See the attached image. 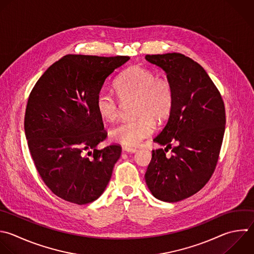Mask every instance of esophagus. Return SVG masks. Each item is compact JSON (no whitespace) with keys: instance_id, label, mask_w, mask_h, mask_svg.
<instances>
[{"instance_id":"esophagus-1","label":"esophagus","mask_w":254,"mask_h":254,"mask_svg":"<svg viewBox=\"0 0 254 254\" xmlns=\"http://www.w3.org/2000/svg\"><path fill=\"white\" fill-rule=\"evenodd\" d=\"M123 151H125V152H127V153H136V152H137V149L129 148V147H124V148H123Z\"/></svg>"}]
</instances>
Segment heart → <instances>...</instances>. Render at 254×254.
I'll return each mask as SVG.
<instances>
[{"mask_svg": "<svg viewBox=\"0 0 254 254\" xmlns=\"http://www.w3.org/2000/svg\"><path fill=\"white\" fill-rule=\"evenodd\" d=\"M116 91L120 98L135 97L134 114L137 116L124 120L111 128L110 139L126 147H135L149 137L155 129V120H164L174 102V89L167 79L143 65H133L117 79ZM98 115L106 121L114 120L119 113L118 102L113 92L102 87L95 97Z\"/></svg>", "mask_w": 254, "mask_h": 254, "instance_id": "b5f03b06", "label": "heart"}]
</instances>
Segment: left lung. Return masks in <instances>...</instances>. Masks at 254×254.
Masks as SVG:
<instances>
[{
  "instance_id": "obj_1",
  "label": "left lung",
  "mask_w": 254,
  "mask_h": 254,
  "mask_svg": "<svg viewBox=\"0 0 254 254\" xmlns=\"http://www.w3.org/2000/svg\"><path fill=\"white\" fill-rule=\"evenodd\" d=\"M146 61L161 67L174 89L168 122L154 142L177 146L166 157L163 149L152 151L145 181L152 194L175 202L197 192L216 166L225 129L222 98L206 71L178 53L147 55Z\"/></svg>"
}]
</instances>
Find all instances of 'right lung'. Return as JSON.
Listing matches in <instances>:
<instances>
[{
    "label": "right lung",
    "mask_w": 254,
    "mask_h": 254,
    "mask_svg": "<svg viewBox=\"0 0 254 254\" xmlns=\"http://www.w3.org/2000/svg\"><path fill=\"white\" fill-rule=\"evenodd\" d=\"M129 57L67 55L51 65L33 88L25 134L36 168L51 190L76 204L105 190L121 147L97 149L105 140L95 97L105 79Z\"/></svg>",
    "instance_id": "right-lung-1"
}]
</instances>
